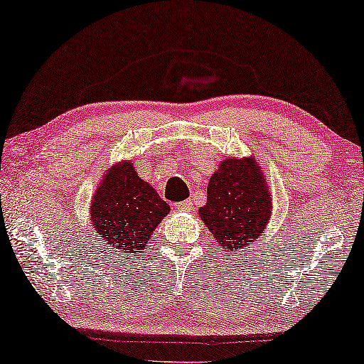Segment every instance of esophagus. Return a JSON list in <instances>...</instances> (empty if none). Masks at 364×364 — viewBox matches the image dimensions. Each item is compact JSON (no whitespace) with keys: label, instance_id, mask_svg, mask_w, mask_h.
I'll use <instances>...</instances> for the list:
<instances>
[{"label":"esophagus","instance_id":"esophagus-1","mask_svg":"<svg viewBox=\"0 0 364 364\" xmlns=\"http://www.w3.org/2000/svg\"><path fill=\"white\" fill-rule=\"evenodd\" d=\"M192 208H193V201L192 200L181 201V203L176 205V210H178V211H192Z\"/></svg>","mask_w":364,"mask_h":364}]
</instances>
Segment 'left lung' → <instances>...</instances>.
Returning <instances> with one entry per match:
<instances>
[{
    "instance_id": "obj_1",
    "label": "left lung",
    "mask_w": 364,
    "mask_h": 364,
    "mask_svg": "<svg viewBox=\"0 0 364 364\" xmlns=\"http://www.w3.org/2000/svg\"><path fill=\"white\" fill-rule=\"evenodd\" d=\"M272 214V195L255 156L228 158L208 183L200 219L219 247L232 253L261 238Z\"/></svg>"
}]
</instances>
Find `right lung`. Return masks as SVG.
<instances>
[{"label": "right lung", "mask_w": 364, "mask_h": 364, "mask_svg": "<svg viewBox=\"0 0 364 364\" xmlns=\"http://www.w3.org/2000/svg\"><path fill=\"white\" fill-rule=\"evenodd\" d=\"M171 206L136 174L130 159L119 161L100 177L90 203V224L103 253L132 256L145 248ZM130 259V258H129Z\"/></svg>", "instance_id": "add662e5"}]
</instances>
